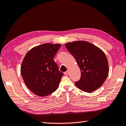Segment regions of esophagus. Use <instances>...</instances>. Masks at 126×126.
<instances>
[{"label":"esophagus","mask_w":126,"mask_h":126,"mask_svg":"<svg viewBox=\"0 0 126 126\" xmlns=\"http://www.w3.org/2000/svg\"><path fill=\"white\" fill-rule=\"evenodd\" d=\"M68 74H69V71H67L64 72V74L65 75H66V76H67L68 75Z\"/></svg>","instance_id":"obj_1"}]
</instances>
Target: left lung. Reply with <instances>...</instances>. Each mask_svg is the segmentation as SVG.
<instances>
[{"mask_svg":"<svg viewBox=\"0 0 126 126\" xmlns=\"http://www.w3.org/2000/svg\"><path fill=\"white\" fill-rule=\"evenodd\" d=\"M74 57L81 71V77L75 85L87 93L100 88L108 75L107 58L101 49L86 41H75L65 44Z\"/></svg>","mask_w":126,"mask_h":126,"instance_id":"8db88e82","label":"left lung"}]
</instances>
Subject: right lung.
I'll return each mask as SVG.
<instances>
[{"instance_id":"obj_1","label":"right lung","mask_w":126,"mask_h":126,"mask_svg":"<svg viewBox=\"0 0 126 126\" xmlns=\"http://www.w3.org/2000/svg\"><path fill=\"white\" fill-rule=\"evenodd\" d=\"M61 44L46 43L32 48L27 53L20 68L28 88L37 96H47L55 91L63 75L54 60Z\"/></svg>"}]
</instances>
